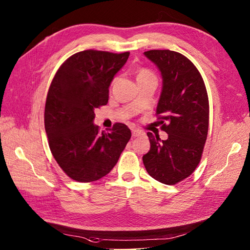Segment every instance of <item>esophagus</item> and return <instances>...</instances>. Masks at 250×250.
Instances as JSON below:
<instances>
[{
    "label": "esophagus",
    "instance_id": "1",
    "mask_svg": "<svg viewBox=\"0 0 250 250\" xmlns=\"http://www.w3.org/2000/svg\"><path fill=\"white\" fill-rule=\"evenodd\" d=\"M140 135H142V132L137 130V129H132V136L133 137H137V136H140Z\"/></svg>",
    "mask_w": 250,
    "mask_h": 250
}]
</instances>
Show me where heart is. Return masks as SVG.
Segmentation results:
<instances>
[{"instance_id": "b5f03b06", "label": "heart", "mask_w": 250, "mask_h": 250, "mask_svg": "<svg viewBox=\"0 0 250 250\" xmlns=\"http://www.w3.org/2000/svg\"><path fill=\"white\" fill-rule=\"evenodd\" d=\"M146 80H156L153 72L146 69H140L137 72V82L146 81Z\"/></svg>"}]
</instances>
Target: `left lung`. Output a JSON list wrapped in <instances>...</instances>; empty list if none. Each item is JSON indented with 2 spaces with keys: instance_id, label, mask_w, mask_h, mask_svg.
I'll list each match as a JSON object with an SVG mask.
<instances>
[{
  "instance_id": "left-lung-1",
  "label": "left lung",
  "mask_w": 250,
  "mask_h": 250,
  "mask_svg": "<svg viewBox=\"0 0 250 250\" xmlns=\"http://www.w3.org/2000/svg\"><path fill=\"white\" fill-rule=\"evenodd\" d=\"M145 55L161 73L156 114L168 137L161 140L148 132L151 148L142 160L155 180L173 185L192 174L201 160L208 132V92L198 69L184 55L170 50H149Z\"/></svg>"
}]
</instances>
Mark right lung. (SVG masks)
<instances>
[{
    "instance_id": "obj_1",
    "label": "right lung",
    "mask_w": 250,
    "mask_h": 250,
    "mask_svg": "<svg viewBox=\"0 0 250 250\" xmlns=\"http://www.w3.org/2000/svg\"><path fill=\"white\" fill-rule=\"evenodd\" d=\"M130 52L84 50L56 72L48 91L45 130L56 162L71 179L92 182L115 167L132 134L124 124L98 132L95 109L108 104L109 87Z\"/></svg>"
}]
</instances>
